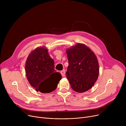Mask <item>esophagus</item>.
<instances>
[{"label": "esophagus", "instance_id": "34e87169", "mask_svg": "<svg viewBox=\"0 0 126 126\" xmlns=\"http://www.w3.org/2000/svg\"><path fill=\"white\" fill-rule=\"evenodd\" d=\"M61 75L62 77H65V69H63L61 71Z\"/></svg>", "mask_w": 126, "mask_h": 126}]
</instances>
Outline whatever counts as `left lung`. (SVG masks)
I'll return each mask as SVG.
<instances>
[{
	"mask_svg": "<svg viewBox=\"0 0 126 126\" xmlns=\"http://www.w3.org/2000/svg\"><path fill=\"white\" fill-rule=\"evenodd\" d=\"M69 65L66 77L71 87L77 92L90 89L99 74L97 59L94 52L83 44L78 43L66 50Z\"/></svg>",
	"mask_w": 126,
	"mask_h": 126,
	"instance_id": "8db88e82",
	"label": "left lung"
}]
</instances>
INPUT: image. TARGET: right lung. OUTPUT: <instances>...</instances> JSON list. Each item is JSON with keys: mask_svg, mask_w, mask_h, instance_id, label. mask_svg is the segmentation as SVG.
Masks as SVG:
<instances>
[{"mask_svg": "<svg viewBox=\"0 0 126 126\" xmlns=\"http://www.w3.org/2000/svg\"><path fill=\"white\" fill-rule=\"evenodd\" d=\"M55 69L54 61L44 47H37L31 52L25 63L28 80L37 91L49 93L55 90L62 78Z\"/></svg>", "mask_w": 126, "mask_h": 126, "instance_id": "obj_1", "label": "right lung"}]
</instances>
